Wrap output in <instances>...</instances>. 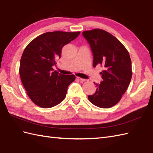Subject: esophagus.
<instances>
[{
    "label": "esophagus",
    "instance_id": "esophagus-1",
    "mask_svg": "<svg viewBox=\"0 0 153 153\" xmlns=\"http://www.w3.org/2000/svg\"><path fill=\"white\" fill-rule=\"evenodd\" d=\"M77 79L81 81H86L85 79H83V78H81V77H77Z\"/></svg>",
    "mask_w": 153,
    "mask_h": 153
}]
</instances>
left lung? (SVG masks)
Instances as JSON below:
<instances>
[{"label": "left lung", "instance_id": "8db88e82", "mask_svg": "<svg viewBox=\"0 0 153 153\" xmlns=\"http://www.w3.org/2000/svg\"><path fill=\"white\" fill-rule=\"evenodd\" d=\"M93 54V66L101 65L102 81L96 84V91L88 99L96 106L108 108L119 102L132 77L131 59L127 49L118 39L103 30L83 32Z\"/></svg>", "mask_w": 153, "mask_h": 153}]
</instances>
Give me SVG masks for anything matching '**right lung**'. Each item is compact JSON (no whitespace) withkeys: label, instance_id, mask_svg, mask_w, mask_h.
Returning <instances> with one entry per match:
<instances>
[{"label":"right lung","instance_id":"add662e5","mask_svg":"<svg viewBox=\"0 0 153 153\" xmlns=\"http://www.w3.org/2000/svg\"><path fill=\"white\" fill-rule=\"evenodd\" d=\"M80 34L77 32H46L34 39L26 47L20 62L21 79L33 102L42 108L59 104L66 97L74 75L54 71L62 48Z\"/></svg>","mask_w":153,"mask_h":153}]
</instances>
